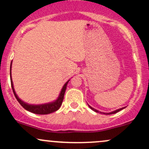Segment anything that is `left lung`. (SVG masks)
<instances>
[{
    "label": "left lung",
    "mask_w": 149,
    "mask_h": 149,
    "mask_svg": "<svg viewBox=\"0 0 149 149\" xmlns=\"http://www.w3.org/2000/svg\"><path fill=\"white\" fill-rule=\"evenodd\" d=\"M89 106V107L90 108V109H92V110H93L94 111H95V112H97V113H103V114H106V115H110V114H113V113H116L117 112H118V111H121L122 110V109H125V107H123V108H121V109H117V110H116V111H112V112H110V113H104V112H101V111H97V110H96V109H94V108H92V107H90V105H88Z\"/></svg>",
    "instance_id": "1"
}]
</instances>
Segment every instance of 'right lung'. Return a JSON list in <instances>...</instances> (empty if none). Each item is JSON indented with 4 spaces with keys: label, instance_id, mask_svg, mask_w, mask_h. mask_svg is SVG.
<instances>
[{
    "label": "right lung",
    "instance_id": "right-lung-1",
    "mask_svg": "<svg viewBox=\"0 0 149 149\" xmlns=\"http://www.w3.org/2000/svg\"><path fill=\"white\" fill-rule=\"evenodd\" d=\"M11 66H12V62L10 64V81H11V86L13 88V92H14V95L15 97H16L17 100L18 101V102L21 104L22 107H23L24 109H25L26 110L29 111L33 113L36 114H40V115H45V114H49L51 113H53L56 111H57L61 107V104H62L63 100H64V96L65 91H66V86H67L68 83H69V80L65 83L64 86H63L62 89H61L60 94H59V97L57 98V100H55L54 102H51V103H47V104H40V105H33V104H29L25 103L24 102L22 101L19 98L17 95L16 92L15 91L14 86H13V80H12V76H11Z\"/></svg>",
    "mask_w": 149,
    "mask_h": 149
}]
</instances>
